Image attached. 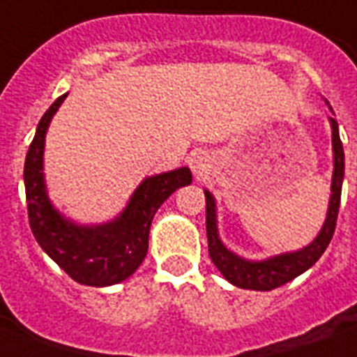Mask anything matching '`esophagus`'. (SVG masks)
Masks as SVG:
<instances>
[{
    "mask_svg": "<svg viewBox=\"0 0 357 357\" xmlns=\"http://www.w3.org/2000/svg\"><path fill=\"white\" fill-rule=\"evenodd\" d=\"M189 167L196 178H206L207 174H209V168H211V157L207 155L206 151H195L189 157Z\"/></svg>",
    "mask_w": 357,
    "mask_h": 357,
    "instance_id": "esophagus-1",
    "label": "esophagus"
}]
</instances>
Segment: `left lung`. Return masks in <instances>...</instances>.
<instances>
[{"mask_svg": "<svg viewBox=\"0 0 357 357\" xmlns=\"http://www.w3.org/2000/svg\"><path fill=\"white\" fill-rule=\"evenodd\" d=\"M328 103V102H326ZM332 111V107H330ZM332 128V151H333V174H332V195L328 202L326 220L322 224L321 231L307 246L296 250V252H285V254L272 255L261 261L244 259L241 255L226 246L218 235L217 220V202L209 190L206 192V229L207 243H209V255L220 274L235 287L250 289V291H272L282 287L287 282L300 276L302 272L315 265L319 257L324 254L328 244L332 241L337 222L339 204H341V187L344 178V151L339 137V126L333 119H330Z\"/></svg>", "mask_w": 357, "mask_h": 357, "instance_id": "1", "label": "left lung"}]
</instances>
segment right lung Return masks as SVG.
I'll use <instances>...</instances> for the list:
<instances>
[{
	"label": "right lung",
	"instance_id": "add662e5",
	"mask_svg": "<svg viewBox=\"0 0 357 357\" xmlns=\"http://www.w3.org/2000/svg\"><path fill=\"white\" fill-rule=\"evenodd\" d=\"M59 96L38 122L24 167L25 198L31 231L40 248L72 280L92 287H107L128 280L148 254L151 220L174 190L190 185L187 167L142 179L128 206L113 220L103 224H77L55 209L44 179V146L50 122L66 100Z\"/></svg>",
	"mask_w": 357,
	"mask_h": 357
}]
</instances>
